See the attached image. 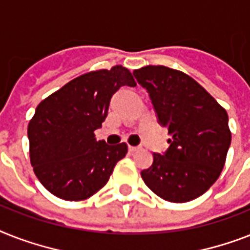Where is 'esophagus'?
Instances as JSON below:
<instances>
[{
	"mask_svg": "<svg viewBox=\"0 0 250 250\" xmlns=\"http://www.w3.org/2000/svg\"><path fill=\"white\" fill-rule=\"evenodd\" d=\"M128 150L131 151V153H135V151H137V150H140V146H128Z\"/></svg>",
	"mask_w": 250,
	"mask_h": 250,
	"instance_id": "1",
	"label": "esophagus"
}]
</instances>
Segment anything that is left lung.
Segmentation results:
<instances>
[{"mask_svg": "<svg viewBox=\"0 0 250 250\" xmlns=\"http://www.w3.org/2000/svg\"><path fill=\"white\" fill-rule=\"evenodd\" d=\"M171 144L141 172L146 186L171 203L203 195L220 177L231 144L229 115L214 97L186 73L164 65L136 69Z\"/></svg>", "mask_w": 250, "mask_h": 250, "instance_id": "obj_1", "label": "left lung"}]
</instances>
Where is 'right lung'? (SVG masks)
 <instances>
[{
	"label": "right lung",
	"mask_w": 250,
	"mask_h": 250,
	"mask_svg": "<svg viewBox=\"0 0 250 250\" xmlns=\"http://www.w3.org/2000/svg\"><path fill=\"white\" fill-rule=\"evenodd\" d=\"M136 86L122 65L84 73L38 104L28 125L33 171L48 191L79 202L106 185L127 144L96 141L95 129L105 121L109 103L119 87Z\"/></svg>",
	"instance_id": "right-lung-1"
}]
</instances>
